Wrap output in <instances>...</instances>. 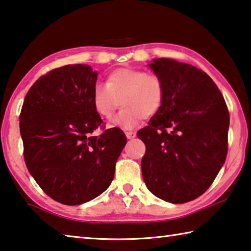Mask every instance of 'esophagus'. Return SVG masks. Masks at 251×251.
I'll return each mask as SVG.
<instances>
[{
  "mask_svg": "<svg viewBox=\"0 0 251 251\" xmlns=\"http://www.w3.org/2000/svg\"><path fill=\"white\" fill-rule=\"evenodd\" d=\"M126 138H128V139H133L135 137V132H134V131H126Z\"/></svg>",
  "mask_w": 251,
  "mask_h": 251,
  "instance_id": "esophagus-1",
  "label": "esophagus"
}]
</instances>
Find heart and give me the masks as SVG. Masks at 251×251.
Here are the masks:
<instances>
[{
  "instance_id": "b5f03b06",
  "label": "heart",
  "mask_w": 251,
  "mask_h": 251,
  "mask_svg": "<svg viewBox=\"0 0 251 251\" xmlns=\"http://www.w3.org/2000/svg\"><path fill=\"white\" fill-rule=\"evenodd\" d=\"M166 89L158 75L143 70L121 68L110 72L105 84L92 89L93 109L101 118L110 119L119 104L123 106L113 125L133 129L143 118H151L162 108Z\"/></svg>"
}]
</instances>
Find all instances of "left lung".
Instances as JSON below:
<instances>
[{
  "instance_id": "8db88e82",
  "label": "left lung",
  "mask_w": 251,
  "mask_h": 251,
  "mask_svg": "<svg viewBox=\"0 0 251 251\" xmlns=\"http://www.w3.org/2000/svg\"><path fill=\"white\" fill-rule=\"evenodd\" d=\"M163 80L162 108L138 131L145 142L143 180L154 196L172 203L207 191L228 152L229 111L206 72L171 59L149 64Z\"/></svg>"
}]
</instances>
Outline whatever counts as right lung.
Segmentation results:
<instances>
[{
	"label": "right lung",
	"mask_w": 251,
	"mask_h": 251,
	"mask_svg": "<svg viewBox=\"0 0 251 251\" xmlns=\"http://www.w3.org/2000/svg\"><path fill=\"white\" fill-rule=\"evenodd\" d=\"M98 73L68 64L40 76L20 113L24 161L41 189L57 202L76 206L97 198L113 180L126 143L119 128L103 129L91 102Z\"/></svg>",
	"instance_id": "right-lung-1"
}]
</instances>
